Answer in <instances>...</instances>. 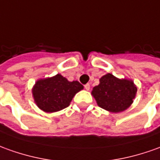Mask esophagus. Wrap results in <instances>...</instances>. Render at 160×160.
<instances>
[{
	"label": "esophagus",
	"instance_id": "obj_1",
	"mask_svg": "<svg viewBox=\"0 0 160 160\" xmlns=\"http://www.w3.org/2000/svg\"><path fill=\"white\" fill-rule=\"evenodd\" d=\"M90 88H91V85H90L89 83H87V84L84 85V89H85L86 91H89V90H90Z\"/></svg>",
	"mask_w": 160,
	"mask_h": 160
}]
</instances>
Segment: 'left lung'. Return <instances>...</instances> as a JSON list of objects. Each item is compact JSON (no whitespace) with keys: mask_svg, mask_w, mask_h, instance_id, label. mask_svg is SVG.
<instances>
[{"mask_svg":"<svg viewBox=\"0 0 160 160\" xmlns=\"http://www.w3.org/2000/svg\"><path fill=\"white\" fill-rule=\"evenodd\" d=\"M91 94L99 107L110 112H121L131 106L135 98L137 87L132 80L119 79L108 73L99 79Z\"/></svg>","mask_w":160,"mask_h":160,"instance_id":"8db88e82","label":"left lung"}]
</instances>
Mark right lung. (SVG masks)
<instances>
[{"label":"right lung","mask_w":160,"mask_h":160,"mask_svg":"<svg viewBox=\"0 0 160 160\" xmlns=\"http://www.w3.org/2000/svg\"><path fill=\"white\" fill-rule=\"evenodd\" d=\"M83 89L78 81L69 82L57 74L52 78L39 79L32 89L35 103L48 113L59 112L68 107L74 96Z\"/></svg>","instance_id":"add662e5"}]
</instances>
